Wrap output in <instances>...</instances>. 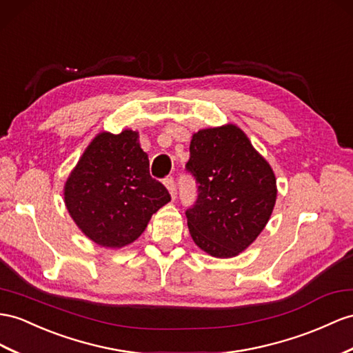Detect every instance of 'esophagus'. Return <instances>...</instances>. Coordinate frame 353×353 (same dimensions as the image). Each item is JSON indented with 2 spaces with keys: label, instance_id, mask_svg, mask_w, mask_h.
Masks as SVG:
<instances>
[{
  "label": "esophagus",
  "instance_id": "1",
  "mask_svg": "<svg viewBox=\"0 0 353 353\" xmlns=\"http://www.w3.org/2000/svg\"><path fill=\"white\" fill-rule=\"evenodd\" d=\"M164 185L167 186V189H168V192L171 194V196H174V194H176V182H174V179H173V177H167V179L164 180Z\"/></svg>",
  "mask_w": 353,
  "mask_h": 353
}]
</instances>
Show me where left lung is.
<instances>
[{
    "instance_id": "left-lung-1",
    "label": "left lung",
    "mask_w": 353,
    "mask_h": 353,
    "mask_svg": "<svg viewBox=\"0 0 353 353\" xmlns=\"http://www.w3.org/2000/svg\"><path fill=\"white\" fill-rule=\"evenodd\" d=\"M189 150L185 168L198 185L196 200L185 212L191 237L212 256H236L273 212V170L234 125L198 131Z\"/></svg>"
}]
</instances>
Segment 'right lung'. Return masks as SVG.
<instances>
[{
    "label": "right lung",
    "mask_w": 353,
    "mask_h": 353,
    "mask_svg": "<svg viewBox=\"0 0 353 353\" xmlns=\"http://www.w3.org/2000/svg\"><path fill=\"white\" fill-rule=\"evenodd\" d=\"M139 134L103 132L89 144L65 183V204L77 227L104 248L137 240L171 196L150 176Z\"/></svg>",
    "instance_id": "right-lung-1"
}]
</instances>
